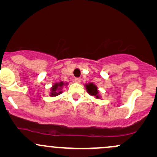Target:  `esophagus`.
<instances>
[{
  "instance_id": "obj_1",
  "label": "esophagus",
  "mask_w": 157,
  "mask_h": 157,
  "mask_svg": "<svg viewBox=\"0 0 157 157\" xmlns=\"http://www.w3.org/2000/svg\"><path fill=\"white\" fill-rule=\"evenodd\" d=\"M81 80H82V79H81L80 77H78V78L75 79V82H77V83H80V82H81Z\"/></svg>"
}]
</instances>
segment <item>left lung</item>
I'll return each instance as SVG.
<instances>
[{"mask_svg": "<svg viewBox=\"0 0 157 157\" xmlns=\"http://www.w3.org/2000/svg\"><path fill=\"white\" fill-rule=\"evenodd\" d=\"M85 87H86L87 92L89 93L91 96L95 97V98L97 99V100L101 98L98 88H97L96 85L94 84L93 82H89V83L85 84Z\"/></svg>", "mask_w": 157, "mask_h": 157, "instance_id": "left-lung-1", "label": "left lung"}]
</instances>
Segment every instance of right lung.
Instances as JSON below:
<instances>
[{"label":"right lung","mask_w":157,"mask_h":157,"mask_svg":"<svg viewBox=\"0 0 157 157\" xmlns=\"http://www.w3.org/2000/svg\"><path fill=\"white\" fill-rule=\"evenodd\" d=\"M68 82H64L63 81L60 82H56L52 85V86L50 88V94L49 96L53 97H57L58 95L61 94L63 93V88L64 86H68Z\"/></svg>","instance_id":"1"}]
</instances>
